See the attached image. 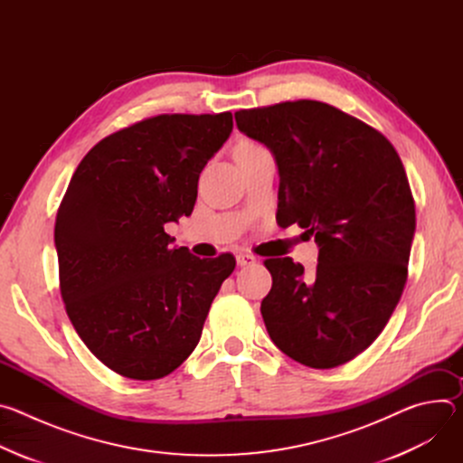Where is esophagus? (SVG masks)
<instances>
[{
  "instance_id": "34e87169",
  "label": "esophagus",
  "mask_w": 463,
  "mask_h": 463,
  "mask_svg": "<svg viewBox=\"0 0 463 463\" xmlns=\"http://www.w3.org/2000/svg\"><path fill=\"white\" fill-rule=\"evenodd\" d=\"M236 261H238L240 268H247V266H252V263H256V258L252 254H247V252H238Z\"/></svg>"
}]
</instances>
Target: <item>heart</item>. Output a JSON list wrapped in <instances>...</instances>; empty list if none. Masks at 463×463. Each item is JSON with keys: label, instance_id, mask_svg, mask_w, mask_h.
<instances>
[{"label": "heart", "instance_id": "b5f03b06", "mask_svg": "<svg viewBox=\"0 0 463 463\" xmlns=\"http://www.w3.org/2000/svg\"><path fill=\"white\" fill-rule=\"evenodd\" d=\"M245 146H254V145H245Z\"/></svg>", "mask_w": 463, "mask_h": 463}]
</instances>
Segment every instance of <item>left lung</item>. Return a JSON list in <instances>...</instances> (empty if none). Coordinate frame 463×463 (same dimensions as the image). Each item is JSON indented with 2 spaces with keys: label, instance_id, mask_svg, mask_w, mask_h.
<instances>
[{
  "label": "left lung",
  "instance_id": "left-lung-1",
  "mask_svg": "<svg viewBox=\"0 0 463 463\" xmlns=\"http://www.w3.org/2000/svg\"><path fill=\"white\" fill-rule=\"evenodd\" d=\"M279 166L280 227L315 236V279L291 258L266 260L273 277L261 317L271 341L311 368L364 352L398 306L416 231L403 163L372 126L317 100L234 113Z\"/></svg>",
  "mask_w": 463,
  "mask_h": 463
}]
</instances>
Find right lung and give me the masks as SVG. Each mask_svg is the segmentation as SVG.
I'll use <instances>...</instances> for the list:
<instances>
[{
	"mask_svg": "<svg viewBox=\"0 0 463 463\" xmlns=\"http://www.w3.org/2000/svg\"><path fill=\"white\" fill-rule=\"evenodd\" d=\"M232 131V113L157 115L115 131L75 170L54 223L60 293L90 352L152 381L197 346L232 254L172 247L165 223L190 216L197 179Z\"/></svg>",
	"mask_w": 463,
	"mask_h": 463,
	"instance_id": "add662e5",
	"label": "right lung"
}]
</instances>
